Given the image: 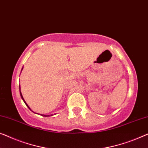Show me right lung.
Segmentation results:
<instances>
[{
	"label": "right lung",
	"instance_id": "right-lung-1",
	"mask_svg": "<svg viewBox=\"0 0 148 148\" xmlns=\"http://www.w3.org/2000/svg\"><path fill=\"white\" fill-rule=\"evenodd\" d=\"M23 69V67L22 68V69H21V71H22ZM19 91H20V95H21V98H22V99L23 100V101H24V102H25V103L26 104V106L28 107V108H29L30 110H31V108H29V106H28L27 103H26V101H25L24 98H23V95H22V93H21V86H20V85H19ZM31 111H32V110H31ZM33 112H34V111H33ZM34 113H35V112H34ZM42 115V116H45V117H49V116H50L51 115Z\"/></svg>",
	"mask_w": 148,
	"mask_h": 148
}]
</instances>
